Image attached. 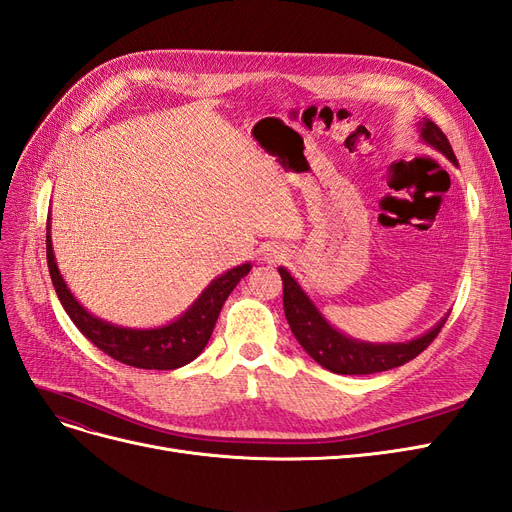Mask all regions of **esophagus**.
Here are the masks:
<instances>
[{
	"label": "esophagus",
	"mask_w": 512,
	"mask_h": 512,
	"mask_svg": "<svg viewBox=\"0 0 512 512\" xmlns=\"http://www.w3.org/2000/svg\"><path fill=\"white\" fill-rule=\"evenodd\" d=\"M267 252H269V254H267V258H271V260H277V258L282 256V250H280V247H269Z\"/></svg>",
	"instance_id": "obj_1"
}]
</instances>
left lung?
Instances as JSON below:
<instances>
[{
    "label": "left lung",
    "instance_id": "obj_1",
    "mask_svg": "<svg viewBox=\"0 0 512 512\" xmlns=\"http://www.w3.org/2000/svg\"><path fill=\"white\" fill-rule=\"evenodd\" d=\"M418 126H421V138L427 145L438 149L442 156L457 164L451 143H448V138L436 123L423 119ZM277 271H280L284 282V314L294 337H297V342L318 365L333 371V374L365 376L404 365L421 354L438 337L446 322V318H442L431 331L406 344L359 342V339H352L333 329L284 267Z\"/></svg>",
    "mask_w": 512,
    "mask_h": 512
}]
</instances>
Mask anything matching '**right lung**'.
Listing matches in <instances>:
<instances>
[{"label":"right lung","mask_w":512,"mask_h":512,"mask_svg":"<svg viewBox=\"0 0 512 512\" xmlns=\"http://www.w3.org/2000/svg\"><path fill=\"white\" fill-rule=\"evenodd\" d=\"M49 222H46V260H49V273L55 286L57 297L68 312L70 320L76 324L91 344L104 354L113 356L115 361L126 363L138 369H177L194 361L205 350L213 333L215 322L222 312V305L228 294L235 290L241 277L250 273L252 265L245 262L213 280L200 297L183 312L175 322L158 329H126L102 318L91 316L87 309L74 299V294L61 277L53 243L49 235Z\"/></svg>","instance_id":"obj_1"}]
</instances>
